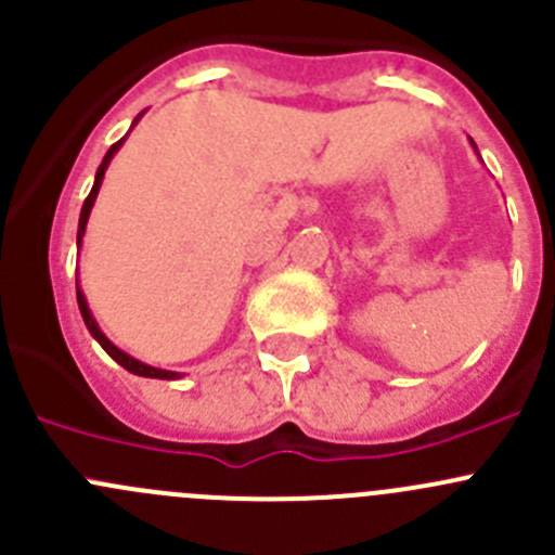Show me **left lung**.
<instances>
[{"label": "left lung", "instance_id": "obj_1", "mask_svg": "<svg viewBox=\"0 0 555 555\" xmlns=\"http://www.w3.org/2000/svg\"><path fill=\"white\" fill-rule=\"evenodd\" d=\"M473 147H475V144H473Z\"/></svg>", "mask_w": 555, "mask_h": 555}]
</instances>
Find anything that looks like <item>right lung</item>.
<instances>
[{
	"label": "right lung",
	"mask_w": 555,
	"mask_h": 555,
	"mask_svg": "<svg viewBox=\"0 0 555 555\" xmlns=\"http://www.w3.org/2000/svg\"><path fill=\"white\" fill-rule=\"evenodd\" d=\"M139 117H142V115H139ZM139 117H137V120H139ZM137 120H133V122H137ZM120 144H122V139H120V142H115V144H112L109 150H106V155H104L102 166H99V171H96V182H93L91 193H88L86 204H82V211H80V228H77V246L82 244V233H86L88 217H91L93 201H96V195H99V188H102V179H104V171H106V166H109L112 155H115L117 150H120ZM77 306H80L82 322H86L88 333H91L93 338H96L99 344H102V349L106 351V354L112 357V360L117 362V365H122V367H126L128 373H133V376H144V378H164V382H173V378H179V373H173V371H160V367H153V365H144V362L133 360L131 354H126V351H120V349H117V346L112 344V340L106 338V335L102 333V330H99L96 319H93L91 309H88V300H86V295H82V289H80V287H77Z\"/></svg>",
	"instance_id": "add662e5"
}]
</instances>
